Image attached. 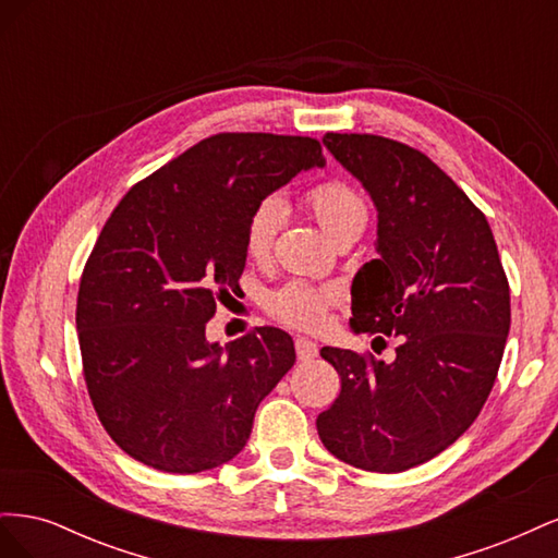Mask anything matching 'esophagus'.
<instances>
[{"instance_id": "1", "label": "esophagus", "mask_w": 558, "mask_h": 558, "mask_svg": "<svg viewBox=\"0 0 558 558\" xmlns=\"http://www.w3.org/2000/svg\"><path fill=\"white\" fill-rule=\"evenodd\" d=\"M295 353H298V361L307 363V361H314L318 356V347L312 340H307V337H298Z\"/></svg>"}]
</instances>
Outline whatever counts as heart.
I'll list each match as a JSON object with an SVG mask.
<instances>
[{"mask_svg": "<svg viewBox=\"0 0 558 558\" xmlns=\"http://www.w3.org/2000/svg\"><path fill=\"white\" fill-rule=\"evenodd\" d=\"M310 211L316 216L332 240L351 230H363L367 223V205L363 195L344 181H324L305 195ZM281 221V202L275 195L263 197L251 211L244 230V251L251 260L263 263L272 251L275 234ZM340 291L335 286H314L289 281L267 293L265 307L279 324L295 330H320L326 312L335 305Z\"/></svg>", "mask_w": 558, "mask_h": 558, "instance_id": "heart-1", "label": "heart"}]
</instances>
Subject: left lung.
Wrapping results in <instances>:
<instances>
[{
	"instance_id": "left-lung-1",
	"label": "left lung",
	"mask_w": 558,
	"mask_h": 558,
	"mask_svg": "<svg viewBox=\"0 0 558 558\" xmlns=\"http://www.w3.org/2000/svg\"><path fill=\"white\" fill-rule=\"evenodd\" d=\"M326 148L377 207V253L351 286V328L398 337L391 363L324 347L342 391L320 442L353 468L402 472L470 428L510 332V286L486 216L421 150L379 134L328 132Z\"/></svg>"
}]
</instances>
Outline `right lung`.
<instances>
[{"label": "right lung", "instance_id": "obj_1", "mask_svg": "<svg viewBox=\"0 0 558 558\" xmlns=\"http://www.w3.org/2000/svg\"><path fill=\"white\" fill-rule=\"evenodd\" d=\"M324 165L312 137L221 132L118 202L83 269L76 330L93 408L134 461L193 475L244 449L295 347L263 326L221 349L207 320L240 289L251 211Z\"/></svg>", "mask_w": 558, "mask_h": 558}]
</instances>
